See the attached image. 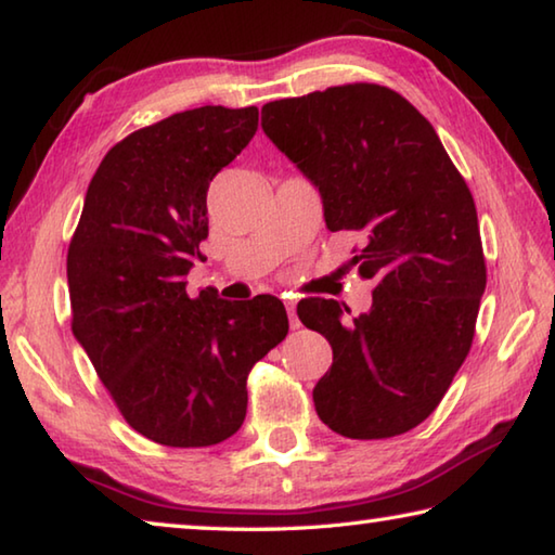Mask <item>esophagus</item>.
Instances as JSON below:
<instances>
[{
	"mask_svg": "<svg viewBox=\"0 0 555 555\" xmlns=\"http://www.w3.org/2000/svg\"><path fill=\"white\" fill-rule=\"evenodd\" d=\"M286 310H288L291 327L298 330V327H300V320H298V315H296V300H294V298H286Z\"/></svg>",
	"mask_w": 555,
	"mask_h": 555,
	"instance_id": "1",
	"label": "esophagus"
}]
</instances>
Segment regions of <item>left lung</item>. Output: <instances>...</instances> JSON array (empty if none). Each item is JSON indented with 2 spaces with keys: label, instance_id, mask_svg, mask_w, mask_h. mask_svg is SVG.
<instances>
[{
  "label": "left lung",
  "instance_id": "8db88e82",
  "mask_svg": "<svg viewBox=\"0 0 555 555\" xmlns=\"http://www.w3.org/2000/svg\"><path fill=\"white\" fill-rule=\"evenodd\" d=\"M267 138L320 191L332 233L361 235L349 264L374 279L369 312L306 298L332 366L312 388L318 417L349 439L425 422L468 357L486 291L478 214L429 120L378 85L330 87L261 106Z\"/></svg>",
  "mask_w": 555,
  "mask_h": 555
}]
</instances>
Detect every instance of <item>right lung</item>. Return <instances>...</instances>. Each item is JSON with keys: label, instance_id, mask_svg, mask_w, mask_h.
I'll return each instance as SVG.
<instances>
[{"label": "right lung", "instance_id": "obj_1", "mask_svg": "<svg viewBox=\"0 0 555 555\" xmlns=\"http://www.w3.org/2000/svg\"><path fill=\"white\" fill-rule=\"evenodd\" d=\"M259 111L201 106L140 128L89 181L67 249L73 335L120 415L165 447H214L247 415V374L288 332L274 296L186 294L204 261L206 194L257 133Z\"/></svg>", "mask_w": 555, "mask_h": 555}]
</instances>
